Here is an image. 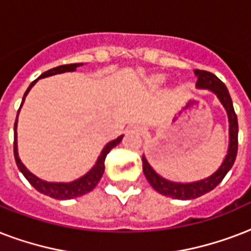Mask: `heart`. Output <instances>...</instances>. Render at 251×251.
Masks as SVG:
<instances>
[{
  "instance_id": "b5f03b06",
  "label": "heart",
  "mask_w": 251,
  "mask_h": 251,
  "mask_svg": "<svg viewBox=\"0 0 251 251\" xmlns=\"http://www.w3.org/2000/svg\"><path fill=\"white\" fill-rule=\"evenodd\" d=\"M164 82V76L163 75H155L151 78V83L153 84H160Z\"/></svg>"
}]
</instances>
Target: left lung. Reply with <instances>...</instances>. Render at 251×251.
Returning <instances> with one entry per match:
<instances>
[{
  "label": "left lung",
  "mask_w": 251,
  "mask_h": 251,
  "mask_svg": "<svg viewBox=\"0 0 251 251\" xmlns=\"http://www.w3.org/2000/svg\"><path fill=\"white\" fill-rule=\"evenodd\" d=\"M195 76L198 78L195 87L198 90H208L212 94L216 95L219 101L222 102L224 109L228 116V124H229V143H228V151L224 157V160L220 164V167L216 171L210 175L208 177H204L198 181L193 182H176L171 181L164 177H161L159 173L155 172L150 163L147 161L146 156L143 155L142 163H143V173L146 178L150 182V185L160 194L169 197V198L181 199V201H187V199H195L198 197H202L208 191L214 190L219 183L222 182L223 178L226 177V173L233 167L236 156H237L238 147V122L237 116L234 113L233 102L230 99V95L228 92V88L218 76L214 75L212 73L204 72V70H194Z\"/></svg>",
  "instance_id": "obj_1"
}]
</instances>
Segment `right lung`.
Returning a JSON list of instances; mask_svg holds the SVG:
<instances>
[{"mask_svg": "<svg viewBox=\"0 0 251 251\" xmlns=\"http://www.w3.org/2000/svg\"><path fill=\"white\" fill-rule=\"evenodd\" d=\"M83 64H70V65H61V66H57L54 69H50L48 72L43 73L36 80H33L32 83L29 84V87L27 88V91L25 92V96L22 99L21 108L23 105V102L25 100V96L28 95L29 90L35 86L37 80L41 79V78H47V76L56 75V74H62V73H69V72H75L76 69L82 66ZM21 108L18 110L17 120H15V124H14V157H15V163L18 165V169L22 172V175L25 176L27 181H28L31 185H32L37 191H40L41 194H45L50 197V198L54 199H73L78 198V197H82V195L90 193L91 190H94L96 185L99 183V181L101 179L102 173H104V169H105V165H104V161H105L106 155L109 153V151L113 147H116L117 145H120V142L122 141L124 135H120L113 141H110L109 143H106L104 146V149L101 150V152L99 155L98 160L94 164V167L91 168L90 171L87 172L86 175L80 176L79 178L74 179V181H70V182H49V181H45V179L39 178L37 176H35L33 173L25 168V165L22 163L21 157H19V153H18V134H17V127H18V116H19V112H21Z\"/></svg>", "mask_w": 251, "mask_h": 251, "instance_id": "add662e5", "label": "right lung"}]
</instances>
